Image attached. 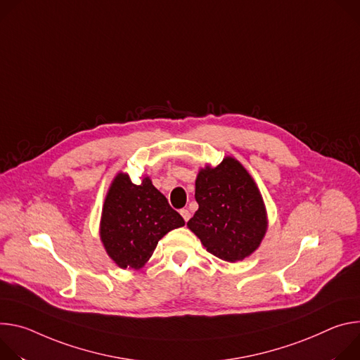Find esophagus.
Segmentation results:
<instances>
[{
  "mask_svg": "<svg viewBox=\"0 0 360 360\" xmlns=\"http://www.w3.org/2000/svg\"><path fill=\"white\" fill-rule=\"evenodd\" d=\"M180 214H181V217L184 219V221H188V219L191 217V214H190V212H188L187 209H181V210H180Z\"/></svg>",
  "mask_w": 360,
  "mask_h": 360,
  "instance_id": "34e87169",
  "label": "esophagus"
}]
</instances>
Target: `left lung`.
<instances>
[{
	"label": "left lung",
	"mask_w": 360,
	"mask_h": 360,
	"mask_svg": "<svg viewBox=\"0 0 360 360\" xmlns=\"http://www.w3.org/2000/svg\"><path fill=\"white\" fill-rule=\"evenodd\" d=\"M198 210L187 227L200 238L206 250L224 262L250 256L267 230L262 194L249 172L233 157L210 167L195 179Z\"/></svg>",
	"instance_id": "left-lung-1"
}]
</instances>
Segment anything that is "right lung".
I'll use <instances>...</instances> for the list:
<instances>
[{
    "mask_svg": "<svg viewBox=\"0 0 360 360\" xmlns=\"http://www.w3.org/2000/svg\"><path fill=\"white\" fill-rule=\"evenodd\" d=\"M184 226L167 198L144 177L134 184L118 173L104 200L100 237L107 255L122 269H140L151 257L160 238Z\"/></svg>",
    "mask_w": 360,
    "mask_h": 360,
    "instance_id": "1",
    "label": "right lung"
}]
</instances>
